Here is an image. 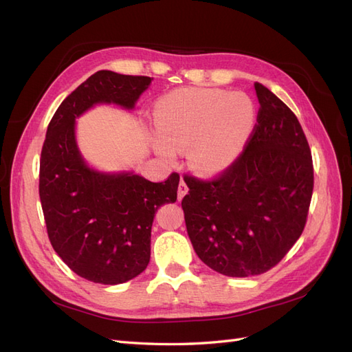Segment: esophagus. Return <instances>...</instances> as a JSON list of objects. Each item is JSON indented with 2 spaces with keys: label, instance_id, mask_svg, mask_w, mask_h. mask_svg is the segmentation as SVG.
Listing matches in <instances>:
<instances>
[{
  "label": "esophagus",
  "instance_id": "esophagus-1",
  "mask_svg": "<svg viewBox=\"0 0 352 352\" xmlns=\"http://www.w3.org/2000/svg\"><path fill=\"white\" fill-rule=\"evenodd\" d=\"M186 194H188V186L185 184V180L180 179V184H179V188H177V198L182 199Z\"/></svg>",
  "mask_w": 352,
  "mask_h": 352
}]
</instances>
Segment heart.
<instances>
[{"instance_id":"b5f03b06","label":"heart","mask_w":352,"mask_h":352,"mask_svg":"<svg viewBox=\"0 0 352 352\" xmlns=\"http://www.w3.org/2000/svg\"><path fill=\"white\" fill-rule=\"evenodd\" d=\"M155 153L175 160L188 148V162L198 173L216 176L235 164L257 122L254 101L243 92L184 88L166 94L154 109Z\"/></svg>"}]
</instances>
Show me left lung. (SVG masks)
Returning a JSON list of instances; mask_svg holds the SVG:
<instances>
[{"instance_id": "left-lung-1", "label": "left lung", "mask_w": 352, "mask_h": 352, "mask_svg": "<svg viewBox=\"0 0 352 352\" xmlns=\"http://www.w3.org/2000/svg\"><path fill=\"white\" fill-rule=\"evenodd\" d=\"M254 89L260 110L243 154L214 180L186 176L182 199L197 255L230 278L265 273L285 257L304 230L314 185L296 116L261 83Z\"/></svg>"}]
</instances>
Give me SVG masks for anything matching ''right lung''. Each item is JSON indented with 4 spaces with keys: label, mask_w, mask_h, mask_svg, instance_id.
I'll list each match as a JSON object with an SVG mask.
<instances>
[{
    "label": "right lung",
    "mask_w": 352,
    "mask_h": 352,
    "mask_svg": "<svg viewBox=\"0 0 352 352\" xmlns=\"http://www.w3.org/2000/svg\"><path fill=\"white\" fill-rule=\"evenodd\" d=\"M151 78L94 73L60 104L48 124L39 166V197L52 248L80 278L119 285L141 274L151 255V226L177 198L179 175L164 182L91 167L76 141V119L98 104L133 110Z\"/></svg>",
    "instance_id": "add662e5"
}]
</instances>
